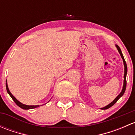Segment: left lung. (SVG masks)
<instances>
[{
	"instance_id": "obj_1",
	"label": "left lung",
	"mask_w": 135,
	"mask_h": 135,
	"mask_svg": "<svg viewBox=\"0 0 135 135\" xmlns=\"http://www.w3.org/2000/svg\"><path fill=\"white\" fill-rule=\"evenodd\" d=\"M116 47L117 49H118V51H119V53L121 55V57H122V58L123 59V63H124V67H125V71H124V81H123V89H122V92H121L120 93H119V95H118V97H117L116 98H115V99H114V100H113L112 102L110 104H108V105H107V107H104V108H102L101 109L103 110H106V109H108V108H110L111 107H112L113 105H114V104H115V103H116L117 101H118V99H119V98L121 97L122 96H123V95L124 94L125 91H126V85H127V80H126V75H127V64H126V61H125L124 59V57H123V54H122V51H121L120 48H119V46H118V45H116Z\"/></svg>"
}]
</instances>
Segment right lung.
I'll use <instances>...</instances> for the list:
<instances>
[{
    "mask_svg": "<svg viewBox=\"0 0 135 135\" xmlns=\"http://www.w3.org/2000/svg\"><path fill=\"white\" fill-rule=\"evenodd\" d=\"M6 90H7L8 93L9 95H10V97H12V99H13V101L15 102V103H16V104H17L18 107H20V108H23V109H25V110H28V109H32V108H37V107H39V105H37V106H28V105H25V104H23L22 103H21L20 102H19L18 100H17V99H16V98H15L12 95V94L10 93V91H9L8 88V85H7V84H6Z\"/></svg>",
    "mask_w": 135,
    "mask_h": 135,
    "instance_id": "1",
    "label": "right lung"
}]
</instances>
